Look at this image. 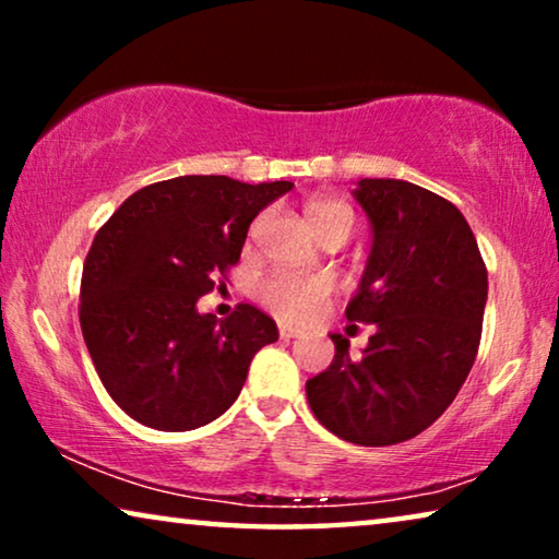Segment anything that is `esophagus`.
I'll use <instances>...</instances> for the list:
<instances>
[{
  "instance_id": "obj_1",
  "label": "esophagus",
  "mask_w": 559,
  "mask_h": 559,
  "mask_svg": "<svg viewBox=\"0 0 559 559\" xmlns=\"http://www.w3.org/2000/svg\"><path fill=\"white\" fill-rule=\"evenodd\" d=\"M297 335H300V331H297V328H293V325H285V323L280 325V338L289 341V338H297Z\"/></svg>"
}]
</instances>
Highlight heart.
Listing matches in <instances>:
<instances>
[{
  "instance_id": "obj_1",
  "label": "heart",
  "mask_w": 559,
  "mask_h": 559,
  "mask_svg": "<svg viewBox=\"0 0 559 559\" xmlns=\"http://www.w3.org/2000/svg\"><path fill=\"white\" fill-rule=\"evenodd\" d=\"M308 224L318 236L333 228H346L354 231L356 213L346 201L335 195H316L305 205ZM259 221L251 226V236L257 234ZM331 285L318 277H300V274H274L259 289V297L266 308L289 320H308L328 302Z\"/></svg>"
}]
</instances>
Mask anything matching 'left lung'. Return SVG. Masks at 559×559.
<instances>
[{
    "label": "left lung",
    "instance_id": "1",
    "mask_svg": "<svg viewBox=\"0 0 559 559\" xmlns=\"http://www.w3.org/2000/svg\"><path fill=\"white\" fill-rule=\"evenodd\" d=\"M373 243L346 318L373 325L364 354L331 335L333 364L305 384L318 423L356 445H396L427 430L476 361L488 272L453 203L407 180L354 190Z\"/></svg>",
    "mask_w": 559,
    "mask_h": 559
}]
</instances>
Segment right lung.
I'll return each instance as SVG.
<instances>
[{"label": "right lung", "instance_id": "right-lung-1", "mask_svg": "<svg viewBox=\"0 0 559 559\" xmlns=\"http://www.w3.org/2000/svg\"><path fill=\"white\" fill-rule=\"evenodd\" d=\"M287 190V180L182 175L136 190L98 228L83 264L81 331L106 392L136 423L165 432L213 423L257 350L280 338L254 305L216 320L195 302L226 287L249 224Z\"/></svg>", "mask_w": 559, "mask_h": 559}]
</instances>
